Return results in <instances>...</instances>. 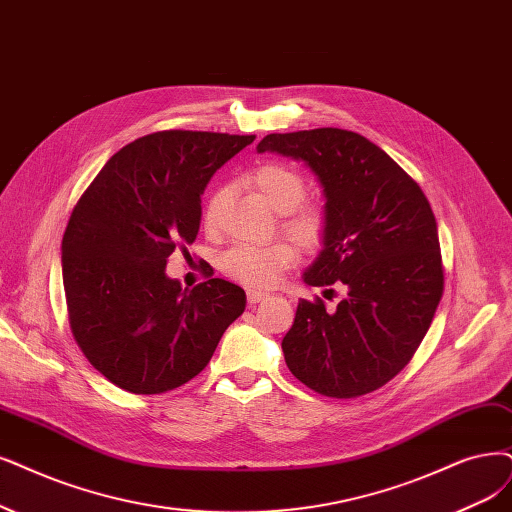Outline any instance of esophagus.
Segmentation results:
<instances>
[{
	"mask_svg": "<svg viewBox=\"0 0 512 512\" xmlns=\"http://www.w3.org/2000/svg\"><path fill=\"white\" fill-rule=\"evenodd\" d=\"M268 297H270V295H268L266 291H259V289H249V291H246V299H249V304H251V306L259 304V301L268 299Z\"/></svg>",
	"mask_w": 512,
	"mask_h": 512,
	"instance_id": "obj_1",
	"label": "esophagus"
}]
</instances>
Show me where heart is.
Masks as SVG:
<instances>
[{"mask_svg":"<svg viewBox=\"0 0 512 512\" xmlns=\"http://www.w3.org/2000/svg\"><path fill=\"white\" fill-rule=\"evenodd\" d=\"M253 185L268 204L280 213V227L304 251H316L327 236L329 219L323 208L306 204L308 185L297 170L280 162H263L253 175ZM225 202V187H215L202 206V225L217 230L221 208ZM297 261L295 246L289 242H270L263 246H234L221 259L227 276L249 287H270L278 276Z\"/></svg>","mask_w":512,"mask_h":512,"instance_id":"heart-1","label":"heart"}]
</instances>
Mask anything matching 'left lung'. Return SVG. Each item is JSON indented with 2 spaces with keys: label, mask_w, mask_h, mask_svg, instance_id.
I'll use <instances>...</instances> for the list:
<instances>
[{
  "label": "left lung",
  "mask_w": 512,
  "mask_h": 512,
  "mask_svg": "<svg viewBox=\"0 0 512 512\" xmlns=\"http://www.w3.org/2000/svg\"><path fill=\"white\" fill-rule=\"evenodd\" d=\"M259 154L306 162L329 219L310 287L346 285L335 312L301 299L282 352L301 384L356 399L388 384L422 344L443 297L437 219L420 185L384 149L342 128L268 135Z\"/></svg>",
  "instance_id": "obj_1"
}]
</instances>
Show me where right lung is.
<instances>
[{"label": "right lung", "instance_id": "add662e5", "mask_svg": "<svg viewBox=\"0 0 512 512\" xmlns=\"http://www.w3.org/2000/svg\"><path fill=\"white\" fill-rule=\"evenodd\" d=\"M255 135L162 130L113 154L63 236L71 333L90 365L135 394L196 377L244 312V291L211 278L187 291L166 259L200 230L206 183Z\"/></svg>", "mask_w": 512, "mask_h": 512}]
</instances>
